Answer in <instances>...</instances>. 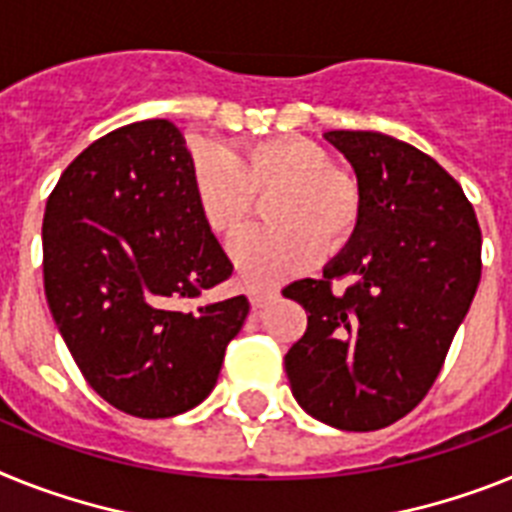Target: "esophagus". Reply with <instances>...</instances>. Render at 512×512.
I'll list each match as a JSON object with an SVG mask.
<instances>
[{"label": "esophagus", "instance_id": "34e87169", "mask_svg": "<svg viewBox=\"0 0 512 512\" xmlns=\"http://www.w3.org/2000/svg\"><path fill=\"white\" fill-rule=\"evenodd\" d=\"M278 291H249V302L255 312H263L270 302H276Z\"/></svg>", "mask_w": 512, "mask_h": 512}]
</instances>
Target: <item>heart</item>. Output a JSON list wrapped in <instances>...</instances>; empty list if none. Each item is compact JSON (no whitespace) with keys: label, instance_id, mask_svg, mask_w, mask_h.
<instances>
[{"label":"heart","instance_id":"b5f03b06","mask_svg":"<svg viewBox=\"0 0 512 512\" xmlns=\"http://www.w3.org/2000/svg\"><path fill=\"white\" fill-rule=\"evenodd\" d=\"M192 192L205 226L234 236L268 197L270 226L252 229L231 244L236 276L249 289H265L336 255L362 223V192L351 174L336 169L330 153L307 137H273L231 156L213 145L192 153Z\"/></svg>","mask_w":512,"mask_h":512}]
</instances>
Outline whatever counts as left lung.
<instances>
[{"instance_id":"1","label":"left lung","mask_w":512,"mask_h":512,"mask_svg":"<svg viewBox=\"0 0 512 512\" xmlns=\"http://www.w3.org/2000/svg\"><path fill=\"white\" fill-rule=\"evenodd\" d=\"M356 171L362 223L322 278L283 296L307 312L286 354L291 393L346 432L390 427L422 403L482 278V229L435 158L382 132H325ZM351 277L343 295L332 281Z\"/></svg>"}]
</instances>
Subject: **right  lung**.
<instances>
[{
	"label": "right lung",
	"mask_w": 512,
	"mask_h": 512,
	"mask_svg": "<svg viewBox=\"0 0 512 512\" xmlns=\"http://www.w3.org/2000/svg\"><path fill=\"white\" fill-rule=\"evenodd\" d=\"M169 119L103 135L64 169L44 213V289L72 359L114 409L166 419L216 388L247 296L197 304L231 276Z\"/></svg>",
	"instance_id": "obj_1"
}]
</instances>
